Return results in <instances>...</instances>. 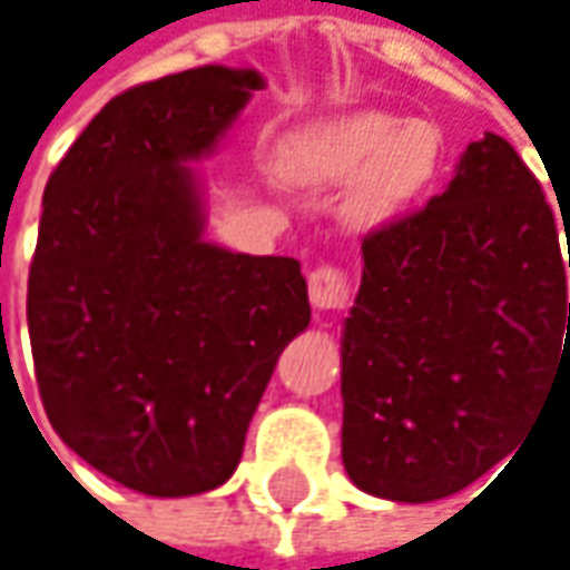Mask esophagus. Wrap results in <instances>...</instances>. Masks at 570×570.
<instances>
[{
    "mask_svg": "<svg viewBox=\"0 0 570 570\" xmlns=\"http://www.w3.org/2000/svg\"><path fill=\"white\" fill-rule=\"evenodd\" d=\"M311 304L320 313L345 311L351 304V278L338 266H320L311 273Z\"/></svg>",
    "mask_w": 570,
    "mask_h": 570,
    "instance_id": "obj_1",
    "label": "esophagus"
}]
</instances>
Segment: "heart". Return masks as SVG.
<instances>
[{"label": "heart", "mask_w": 570, "mask_h": 570, "mask_svg": "<svg viewBox=\"0 0 570 570\" xmlns=\"http://www.w3.org/2000/svg\"><path fill=\"white\" fill-rule=\"evenodd\" d=\"M436 131L426 121H404L383 112L332 121L301 134L288 147V175L304 185L351 181V213L380 223L407 206L436 171Z\"/></svg>", "instance_id": "obj_1"}]
</instances>
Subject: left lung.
<instances>
[{"label":"left lung","mask_w":570,"mask_h":570,"mask_svg":"<svg viewBox=\"0 0 570 570\" xmlns=\"http://www.w3.org/2000/svg\"><path fill=\"white\" fill-rule=\"evenodd\" d=\"M361 250L342 335L345 471L389 502L445 499L521 445L570 373L552 206L505 137L487 134L439 197Z\"/></svg>","instance_id":"8db88e82"}]
</instances>
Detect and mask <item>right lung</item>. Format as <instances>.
Returning <instances> with one entry per match:
<instances>
[{
  "label": "right lung",
  "instance_id": "add662e5",
  "mask_svg": "<svg viewBox=\"0 0 570 570\" xmlns=\"http://www.w3.org/2000/svg\"><path fill=\"white\" fill-rule=\"evenodd\" d=\"M254 90L257 71L225 65L137 83L43 190L27 330L46 417L90 468L159 499L235 473L278 354L311 323L297 259L204 240L187 163Z\"/></svg>",
  "mask_w": 570,
  "mask_h": 570
}]
</instances>
